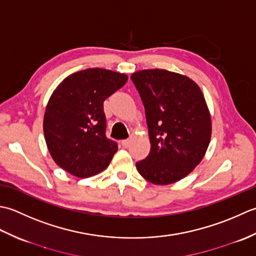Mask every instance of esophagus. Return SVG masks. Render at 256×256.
Returning <instances> with one entry per match:
<instances>
[{"mask_svg": "<svg viewBox=\"0 0 256 256\" xmlns=\"http://www.w3.org/2000/svg\"><path fill=\"white\" fill-rule=\"evenodd\" d=\"M130 142H132V140H130V139H124V140H122V147L128 148L129 146H130Z\"/></svg>", "mask_w": 256, "mask_h": 256, "instance_id": "34e87169", "label": "esophagus"}]
</instances>
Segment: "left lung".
I'll return each instance as SVG.
<instances>
[{
  "instance_id": "8db88e82",
  "label": "left lung",
  "mask_w": 256,
  "mask_h": 256,
  "mask_svg": "<svg viewBox=\"0 0 256 256\" xmlns=\"http://www.w3.org/2000/svg\"><path fill=\"white\" fill-rule=\"evenodd\" d=\"M130 78L144 104L151 144L148 157L136 164L139 174L154 184L184 179L204 157L211 139L200 87L166 70H139Z\"/></svg>"
}]
</instances>
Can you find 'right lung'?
<instances>
[{
  "instance_id": "1",
  "label": "right lung",
  "mask_w": 256,
  "mask_h": 256,
  "mask_svg": "<svg viewBox=\"0 0 256 256\" xmlns=\"http://www.w3.org/2000/svg\"><path fill=\"white\" fill-rule=\"evenodd\" d=\"M128 80L127 75L88 68L66 77L57 86L44 114V136L52 158L78 178L105 170L117 152L106 137L104 102Z\"/></svg>"
}]
</instances>
